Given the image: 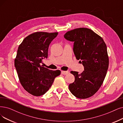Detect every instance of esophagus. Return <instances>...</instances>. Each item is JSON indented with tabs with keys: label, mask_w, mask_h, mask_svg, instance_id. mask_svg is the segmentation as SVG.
I'll return each instance as SVG.
<instances>
[{
	"label": "esophagus",
	"mask_w": 123,
	"mask_h": 123,
	"mask_svg": "<svg viewBox=\"0 0 123 123\" xmlns=\"http://www.w3.org/2000/svg\"><path fill=\"white\" fill-rule=\"evenodd\" d=\"M68 73V71H62L61 72V74H62V75H67Z\"/></svg>",
	"instance_id": "obj_1"
}]
</instances>
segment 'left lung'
<instances>
[{"label": "left lung", "instance_id": "left-lung-1", "mask_svg": "<svg viewBox=\"0 0 123 123\" xmlns=\"http://www.w3.org/2000/svg\"><path fill=\"white\" fill-rule=\"evenodd\" d=\"M64 37L74 42V52L84 67V71L80 74L71 72L75 76V81L68 88L78 98H87L99 90L105 77L109 65L106 45L101 37L86 28L68 31Z\"/></svg>", "mask_w": 123, "mask_h": 123}]
</instances>
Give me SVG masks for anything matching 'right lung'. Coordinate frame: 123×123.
Here are the masks:
<instances>
[{
  "label": "right lung",
  "instance_id": "obj_1",
  "mask_svg": "<svg viewBox=\"0 0 123 123\" xmlns=\"http://www.w3.org/2000/svg\"><path fill=\"white\" fill-rule=\"evenodd\" d=\"M57 35L58 32H34L18 47L14 66L24 89L32 95L45 94L61 74L60 70H50L40 65L42 59L47 57L49 46Z\"/></svg>",
  "mask_w": 123,
  "mask_h": 123
}]
</instances>
